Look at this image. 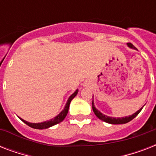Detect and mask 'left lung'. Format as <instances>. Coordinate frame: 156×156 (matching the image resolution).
<instances>
[{
  "label": "left lung",
  "instance_id": "left-lung-1",
  "mask_svg": "<svg viewBox=\"0 0 156 156\" xmlns=\"http://www.w3.org/2000/svg\"><path fill=\"white\" fill-rule=\"evenodd\" d=\"M129 48H135L133 47V45L130 43H128L127 44ZM143 108H141L138 111H137L135 113H133V115H131V116H126V117H118V118H116V117H111V116H108L106 115H104L103 113H101L98 109L95 108V105H94V102L92 101V109H93V112H94V113L95 114V116H97L98 118L100 119V120H102V121H105L107 123H109V124H113V125H118V124H126V123H128L129 121H132L134 117L138 116V114L139 113L141 112V110L143 109Z\"/></svg>",
  "mask_w": 156,
  "mask_h": 156
}]
</instances>
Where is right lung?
Returning a JSON list of instances; mask_svg holds the SVG:
<instances>
[{
  "label": "right lung",
  "instance_id": "1",
  "mask_svg": "<svg viewBox=\"0 0 156 156\" xmlns=\"http://www.w3.org/2000/svg\"><path fill=\"white\" fill-rule=\"evenodd\" d=\"M78 91V90H76L75 92L73 93V94H72V95L69 96V98L68 100H67V103H66V106H65V108H64L57 116H55L53 119H51L49 121H44V122H41V123H30V122H28V121H24V120H23L22 118L20 119L24 122V123L27 124V126H29L30 127H31V128L37 129H48L49 128V127H51V126H55L56 124L61 122L64 119L66 118V115L68 113L69 108V104H70L71 100H73V98L77 95Z\"/></svg>",
  "mask_w": 156,
  "mask_h": 156
}]
</instances>
